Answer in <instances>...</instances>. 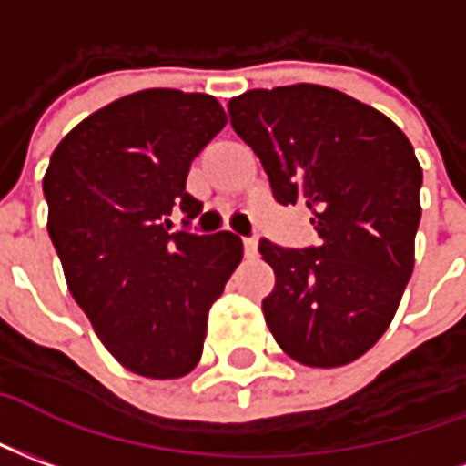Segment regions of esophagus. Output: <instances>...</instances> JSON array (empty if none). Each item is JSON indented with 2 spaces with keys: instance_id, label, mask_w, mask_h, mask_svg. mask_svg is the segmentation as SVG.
<instances>
[{
  "instance_id": "obj_1",
  "label": "esophagus",
  "mask_w": 466,
  "mask_h": 466,
  "mask_svg": "<svg viewBox=\"0 0 466 466\" xmlns=\"http://www.w3.org/2000/svg\"><path fill=\"white\" fill-rule=\"evenodd\" d=\"M243 250H246V258H253L258 253L256 238H243Z\"/></svg>"
}]
</instances>
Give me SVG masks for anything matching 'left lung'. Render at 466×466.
<instances>
[{"label": "left lung", "mask_w": 466, "mask_h": 466, "mask_svg": "<svg viewBox=\"0 0 466 466\" xmlns=\"http://www.w3.org/2000/svg\"><path fill=\"white\" fill-rule=\"evenodd\" d=\"M230 126L283 206L303 203L318 246L260 240L275 273L263 315L275 342L310 368L365 355L412 275L422 168L385 114L348 94L295 84L230 98Z\"/></svg>", "instance_id": "left-lung-1"}]
</instances>
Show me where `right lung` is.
Instances as JSON below:
<instances>
[{"label": "right lung", "instance_id": "1", "mask_svg": "<svg viewBox=\"0 0 466 466\" xmlns=\"http://www.w3.org/2000/svg\"><path fill=\"white\" fill-rule=\"evenodd\" d=\"M226 121L208 94L138 91L71 128L44 176L71 295L136 375L173 380L198 365L210 305L243 258L236 233L188 230L203 203L186 178ZM176 209L183 231L170 228Z\"/></svg>", "mask_w": 466, "mask_h": 466}]
</instances>
